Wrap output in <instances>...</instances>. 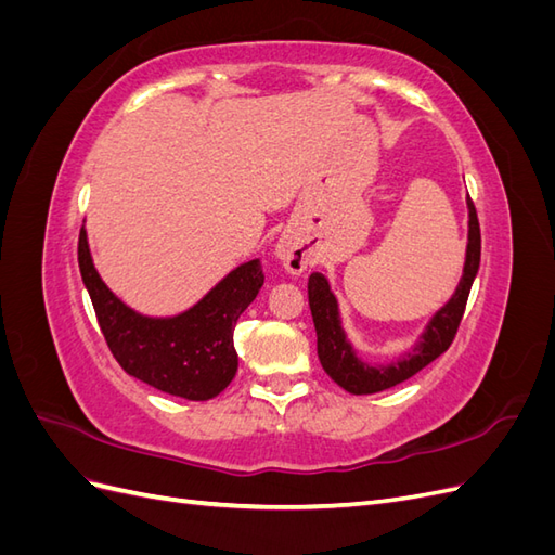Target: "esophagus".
Listing matches in <instances>:
<instances>
[{
  "label": "esophagus",
  "instance_id": "obj_1",
  "mask_svg": "<svg viewBox=\"0 0 555 555\" xmlns=\"http://www.w3.org/2000/svg\"><path fill=\"white\" fill-rule=\"evenodd\" d=\"M278 257L282 261V266L287 268L289 273H304L308 268V259L300 249H296V245L289 238H282L278 243Z\"/></svg>",
  "mask_w": 555,
  "mask_h": 555
}]
</instances>
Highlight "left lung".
Returning <instances> with one entry per match:
<instances>
[{"label": "left lung", "instance_id": "1", "mask_svg": "<svg viewBox=\"0 0 555 555\" xmlns=\"http://www.w3.org/2000/svg\"><path fill=\"white\" fill-rule=\"evenodd\" d=\"M467 208H469L467 255H465V268H463L459 289L451 296L449 304L430 319V324L426 326V333L422 335L418 345L412 351H408L400 361L386 363V365L363 363L345 338V331L340 326V314H338V300H335V296L331 294L326 278L322 273L310 275L308 300H310V312H312V322L317 331V354H319V361H322L326 375L335 384H340L345 391L365 396V393L391 389V386L410 379L418 371H424L430 361L444 354L449 345L453 343V338H456L467 296H469V289H473V282L479 271V259H481V231H479L475 204L469 196H467Z\"/></svg>", "mask_w": 555, "mask_h": 555}]
</instances>
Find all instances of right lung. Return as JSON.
Returning <instances> with one entry per match:
<instances>
[{"label": "right lung", "instance_id": "obj_1", "mask_svg": "<svg viewBox=\"0 0 555 555\" xmlns=\"http://www.w3.org/2000/svg\"><path fill=\"white\" fill-rule=\"evenodd\" d=\"M78 266L99 328L125 373L188 400L227 389L238 371L233 328L263 284L259 259L231 271L188 312L166 319L133 312L106 287L94 271L86 229L78 236Z\"/></svg>", "mask_w": 555, "mask_h": 555}]
</instances>
